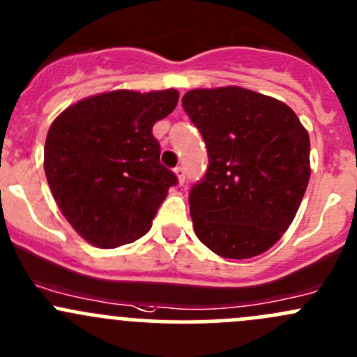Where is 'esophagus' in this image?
<instances>
[{"instance_id": "obj_1", "label": "esophagus", "mask_w": 357, "mask_h": 357, "mask_svg": "<svg viewBox=\"0 0 357 357\" xmlns=\"http://www.w3.org/2000/svg\"><path fill=\"white\" fill-rule=\"evenodd\" d=\"M174 172H176V176H178V181H179V185H183V183H185V179H186V174H185V167H183V165H178V167L174 169Z\"/></svg>"}]
</instances>
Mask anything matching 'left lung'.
<instances>
[{
    "instance_id": "1",
    "label": "left lung",
    "mask_w": 357,
    "mask_h": 357,
    "mask_svg": "<svg viewBox=\"0 0 357 357\" xmlns=\"http://www.w3.org/2000/svg\"><path fill=\"white\" fill-rule=\"evenodd\" d=\"M183 109L208 155L190 190L197 236L226 259L262 254L289 229L307 188V131L289 105L238 86L192 89Z\"/></svg>"
}]
</instances>
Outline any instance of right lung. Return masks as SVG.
<instances>
[{
    "label": "right lung",
    "mask_w": 357,
    "mask_h": 357,
    "mask_svg": "<svg viewBox=\"0 0 357 357\" xmlns=\"http://www.w3.org/2000/svg\"><path fill=\"white\" fill-rule=\"evenodd\" d=\"M176 89H128L89 96L53 121L45 143L50 190L72 228L91 245L115 248L142 238L167 190L152 128L178 105Z\"/></svg>",
    "instance_id": "obj_1"
}]
</instances>
